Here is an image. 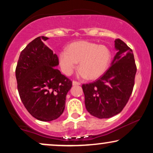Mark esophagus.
I'll list each match as a JSON object with an SVG mask.
<instances>
[{
    "instance_id": "obj_1",
    "label": "esophagus",
    "mask_w": 153,
    "mask_h": 153,
    "mask_svg": "<svg viewBox=\"0 0 153 153\" xmlns=\"http://www.w3.org/2000/svg\"><path fill=\"white\" fill-rule=\"evenodd\" d=\"M80 83L77 81H73V85H80Z\"/></svg>"
}]
</instances>
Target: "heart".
<instances>
[{"label":"heart","instance_id":"heart-1","mask_svg":"<svg viewBox=\"0 0 153 153\" xmlns=\"http://www.w3.org/2000/svg\"><path fill=\"white\" fill-rule=\"evenodd\" d=\"M111 60V52L104 45L87 41H79L69 45L59 54L61 69L67 75H71L79 62V74L91 80L101 77L108 68Z\"/></svg>","mask_w":153,"mask_h":153}]
</instances>
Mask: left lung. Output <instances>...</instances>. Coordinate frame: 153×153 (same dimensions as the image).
<instances>
[{"label": "left lung", "mask_w": 153, "mask_h": 153, "mask_svg": "<svg viewBox=\"0 0 153 153\" xmlns=\"http://www.w3.org/2000/svg\"><path fill=\"white\" fill-rule=\"evenodd\" d=\"M114 42L117 52L111 66L99 80L82 85L88 112L99 119L120 113L134 87L137 68L132 50L119 39Z\"/></svg>", "instance_id": "8db88e82"}]
</instances>
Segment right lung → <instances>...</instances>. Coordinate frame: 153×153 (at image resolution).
<instances>
[{"mask_svg": "<svg viewBox=\"0 0 153 153\" xmlns=\"http://www.w3.org/2000/svg\"><path fill=\"white\" fill-rule=\"evenodd\" d=\"M48 38L39 36L21 52L16 78L23 104L34 118L50 122L59 118L65 106L72 82L55 68L59 61L45 44Z\"/></svg>", "mask_w": 153, "mask_h": 153, "instance_id": "right-lung-1", "label": "right lung"}]
</instances>
